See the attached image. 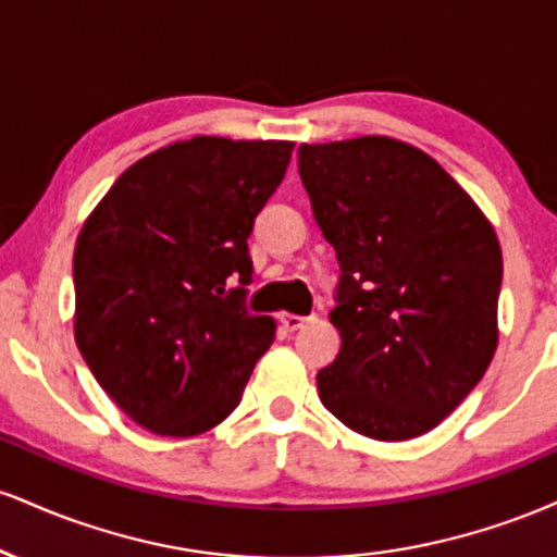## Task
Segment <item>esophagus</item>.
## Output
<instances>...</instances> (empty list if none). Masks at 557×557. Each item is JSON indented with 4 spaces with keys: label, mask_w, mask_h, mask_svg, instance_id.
Here are the masks:
<instances>
[{
    "label": "esophagus",
    "mask_w": 557,
    "mask_h": 557,
    "mask_svg": "<svg viewBox=\"0 0 557 557\" xmlns=\"http://www.w3.org/2000/svg\"><path fill=\"white\" fill-rule=\"evenodd\" d=\"M280 322H283V327H285L287 332H296V330L304 327V324L309 322V319L298 317V314H283V317H280Z\"/></svg>",
    "instance_id": "34e87169"
}]
</instances>
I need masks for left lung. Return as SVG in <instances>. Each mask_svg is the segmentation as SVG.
Returning a JSON list of instances; mask_svg holds the SVG:
<instances>
[{
    "instance_id": "left-lung-1",
    "label": "left lung",
    "mask_w": 557,
    "mask_h": 557,
    "mask_svg": "<svg viewBox=\"0 0 557 557\" xmlns=\"http://www.w3.org/2000/svg\"><path fill=\"white\" fill-rule=\"evenodd\" d=\"M298 172L343 272L330 311L343 345L317 374L319 398L363 437H419L461 406L495 356V227L398 138L300 144Z\"/></svg>"
}]
</instances>
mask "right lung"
Instances as JSON below:
<instances>
[{"label":"right lung","mask_w":557,"mask_h":557,"mask_svg":"<svg viewBox=\"0 0 557 557\" xmlns=\"http://www.w3.org/2000/svg\"><path fill=\"white\" fill-rule=\"evenodd\" d=\"M293 140L194 136L138 159L75 243V343L96 382L144 430L209 432L238 408L274 341L248 314V235L283 183ZM238 278L240 288L227 292Z\"/></svg>","instance_id":"obj_1"}]
</instances>
